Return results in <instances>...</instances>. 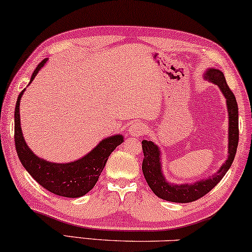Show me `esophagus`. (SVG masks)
<instances>
[{
    "label": "esophagus",
    "instance_id": "esophagus-1",
    "mask_svg": "<svg viewBox=\"0 0 252 252\" xmlns=\"http://www.w3.org/2000/svg\"><path fill=\"white\" fill-rule=\"evenodd\" d=\"M144 132V126L138 122L132 123L129 128V135L131 137H135V138H138L139 136L143 135Z\"/></svg>",
    "mask_w": 252,
    "mask_h": 252
}]
</instances>
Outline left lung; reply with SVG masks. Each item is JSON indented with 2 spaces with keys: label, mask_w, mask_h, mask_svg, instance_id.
Here are the masks:
<instances>
[{
  "label": "left lung",
  "mask_w": 252,
  "mask_h": 252,
  "mask_svg": "<svg viewBox=\"0 0 252 252\" xmlns=\"http://www.w3.org/2000/svg\"><path fill=\"white\" fill-rule=\"evenodd\" d=\"M203 78L218 86L221 93L223 94L225 103H227L229 120L227 160L221 165V167L214 174L207 177L206 179H200L193 184H171L170 181L166 180L163 170H161L163 163H161L160 149L156 143L144 139L142 142L143 154H144L142 165L143 174H144L146 183L152 189V192L166 201L187 203L195 201L206 195L225 176L234 161L235 155H236L238 145V107L235 95L228 87L223 73L220 69L208 68L203 74Z\"/></svg>",
  "instance_id": "1"
}]
</instances>
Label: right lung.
Instances as JSON below:
<instances>
[{"label": "right lung", "mask_w": 252, "mask_h": 252, "mask_svg": "<svg viewBox=\"0 0 252 252\" xmlns=\"http://www.w3.org/2000/svg\"><path fill=\"white\" fill-rule=\"evenodd\" d=\"M46 62L47 58L37 66L29 85ZM24 92L25 89L18 95L15 107V145L22 165L40 186L51 193L65 197L85 195L95 186L111 152L123 143V136L114 135L103 138L91 152L69 163H52L39 158L29 148L22 132L20 103Z\"/></svg>", "instance_id": "obj_1"}]
</instances>
